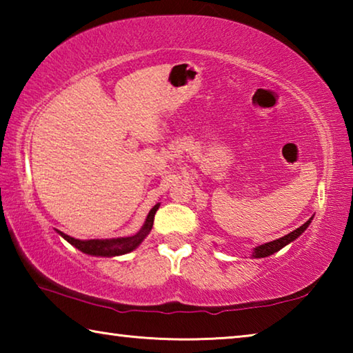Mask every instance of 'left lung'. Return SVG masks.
I'll return each instance as SVG.
<instances>
[{"mask_svg":"<svg viewBox=\"0 0 353 353\" xmlns=\"http://www.w3.org/2000/svg\"><path fill=\"white\" fill-rule=\"evenodd\" d=\"M312 219H313V218H310L305 224H302L301 227H299V229L290 232L288 235H285V236H282V238H279V240H274V241H271V243L261 244V246L255 248V252H254L255 259H263V256H268V255L276 254L277 250H280L283 246H286V244L291 243V241H294L299 235L303 234V230H305L307 227L310 225V223H312Z\"/></svg>","mask_w":353,"mask_h":353,"instance_id":"left-lung-1","label":"left lung"}]
</instances>
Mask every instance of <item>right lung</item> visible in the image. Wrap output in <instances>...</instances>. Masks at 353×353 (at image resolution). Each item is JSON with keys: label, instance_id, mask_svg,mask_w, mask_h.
<instances>
[{"label": "right lung", "instance_id": "obj_1", "mask_svg": "<svg viewBox=\"0 0 353 353\" xmlns=\"http://www.w3.org/2000/svg\"><path fill=\"white\" fill-rule=\"evenodd\" d=\"M160 204H155L152 207V210L149 212L145 225L141 227V230L139 234H135L132 236H119V238H109V240H76L73 236H68L63 232L57 230L65 240H67L70 244H73L74 248H77L83 254L88 255H97V256H115V255H123L128 254L130 250H134L139 244L145 240L146 235L151 232L152 224H154V216L155 212L159 210Z\"/></svg>", "mask_w": 353, "mask_h": 353}]
</instances>
